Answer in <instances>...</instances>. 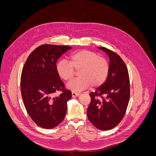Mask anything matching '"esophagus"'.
Masks as SVG:
<instances>
[{"label":"esophagus","instance_id":"1","mask_svg":"<svg viewBox=\"0 0 156 156\" xmlns=\"http://www.w3.org/2000/svg\"><path fill=\"white\" fill-rule=\"evenodd\" d=\"M72 97H77L80 95V93L79 92H72Z\"/></svg>","mask_w":156,"mask_h":156}]
</instances>
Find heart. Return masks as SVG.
<instances>
[{
  "label": "heart",
  "mask_w": 156,
  "mask_h": 156,
  "mask_svg": "<svg viewBox=\"0 0 156 156\" xmlns=\"http://www.w3.org/2000/svg\"><path fill=\"white\" fill-rule=\"evenodd\" d=\"M56 72L64 81H69L74 75V69L78 71L79 77L70 81L66 84L68 89L78 92L88 87L101 85L105 81L109 72V64L103 57L88 50H81L73 53L69 62L60 60L56 65Z\"/></svg>",
  "instance_id": "heart-1"
}]
</instances>
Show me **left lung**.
<instances>
[{
    "mask_svg": "<svg viewBox=\"0 0 156 156\" xmlns=\"http://www.w3.org/2000/svg\"><path fill=\"white\" fill-rule=\"evenodd\" d=\"M97 48L109 57V72L104 83L90 93L91 101L87 116L98 129L105 131L114 128L124 116L130 96L129 77L119 55L103 47Z\"/></svg>",
    "mask_w": 156,
    "mask_h": 156,
    "instance_id": "left-lung-1",
    "label": "left lung"
}]
</instances>
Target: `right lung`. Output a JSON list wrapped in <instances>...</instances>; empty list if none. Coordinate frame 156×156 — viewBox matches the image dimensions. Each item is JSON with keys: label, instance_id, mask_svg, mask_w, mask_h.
<instances>
[{"label": "right lung", "instance_id": "add662e5", "mask_svg": "<svg viewBox=\"0 0 156 156\" xmlns=\"http://www.w3.org/2000/svg\"><path fill=\"white\" fill-rule=\"evenodd\" d=\"M71 49L67 45H40L30 54L23 66L21 77L23 103L32 120L43 128L57 126L66 116L72 92L65 89L56 72V64ZM57 91L62 93L53 97Z\"/></svg>", "mask_w": 156, "mask_h": 156}]
</instances>
